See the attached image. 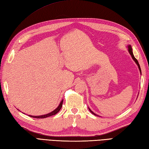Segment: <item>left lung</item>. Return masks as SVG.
<instances>
[{"label": "left lung", "mask_w": 149, "mask_h": 149, "mask_svg": "<svg viewBox=\"0 0 149 149\" xmlns=\"http://www.w3.org/2000/svg\"><path fill=\"white\" fill-rule=\"evenodd\" d=\"M127 48H128V51H129V53H130V54H131V57H132V58L133 59V60L134 61V62H135V63H136V65H138V68H139V70H140V73L141 74V68H140V65H139V63H138V60H136V59L134 58V55H133V50H132V47H131V46H130V45H128V46H127ZM89 109V111H90L93 114H94L95 116H98L97 114H96V113H95L94 112H93L92 110L89 109V108H88Z\"/></svg>", "instance_id": "left-lung-1"}]
</instances>
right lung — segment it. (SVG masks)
Returning a JSON list of instances; mask_svg holds the SVG:
<instances>
[{
  "label": "right lung",
  "mask_w": 149,
  "mask_h": 149,
  "mask_svg": "<svg viewBox=\"0 0 149 149\" xmlns=\"http://www.w3.org/2000/svg\"><path fill=\"white\" fill-rule=\"evenodd\" d=\"M63 100H62L61 102L60 103V105H58L57 108L55 110H54L53 111H52L51 112H50L49 113L45 114V115H42V116H30V115L29 116H30L31 117H33V118H37V119H44V118H46V117H50L51 116H54V115H55V114H56L60 110L61 107H62V104H63Z\"/></svg>",
  "instance_id": "add662e5"
}]
</instances>
